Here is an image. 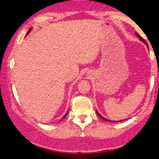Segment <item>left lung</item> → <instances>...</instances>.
<instances>
[{
  "label": "left lung",
  "mask_w": 159,
  "mask_h": 159,
  "mask_svg": "<svg viewBox=\"0 0 159 159\" xmlns=\"http://www.w3.org/2000/svg\"><path fill=\"white\" fill-rule=\"evenodd\" d=\"M135 34H136L137 35V36H138V37L139 38V39L140 40H141L142 41H143V42H144L145 44H146V45H147V47H148V44H147V42H146V41L144 39H143L142 37V36H140L139 34L138 33H137V32H135ZM97 115L98 116H99L100 117V118H101V119H102V120H105V121H112V120H108V119H106V118H103V117L102 116H101L100 115V114L99 113H98V111H97ZM119 121H120V120H119ZM119 121H116V123H118V122H119Z\"/></svg>",
  "instance_id": "8db88e82"
}]
</instances>
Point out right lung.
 <instances>
[{
	"label": "right lung",
	"mask_w": 159,
	"mask_h": 159,
	"mask_svg": "<svg viewBox=\"0 0 159 159\" xmlns=\"http://www.w3.org/2000/svg\"><path fill=\"white\" fill-rule=\"evenodd\" d=\"M31 30H32V29H30V30H29V31H28V32H27V34H26V36H27V34H29V33L30 32V31H31ZM67 112H68V111H67ZM67 113H66V114H65V116H64L63 117H62V119H61V120H62V119H63L64 118H66V116H67Z\"/></svg>",
	"instance_id": "right-lung-1"
}]
</instances>
